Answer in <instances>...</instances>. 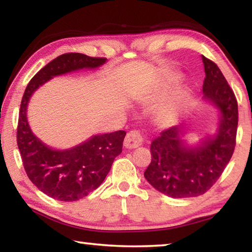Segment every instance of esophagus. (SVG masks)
Masks as SVG:
<instances>
[{
	"label": "esophagus",
	"mask_w": 252,
	"mask_h": 252,
	"mask_svg": "<svg viewBox=\"0 0 252 252\" xmlns=\"http://www.w3.org/2000/svg\"><path fill=\"white\" fill-rule=\"evenodd\" d=\"M142 144V138L139 132L130 131L125 139V147L126 149H135Z\"/></svg>",
	"instance_id": "esophagus-1"
}]
</instances>
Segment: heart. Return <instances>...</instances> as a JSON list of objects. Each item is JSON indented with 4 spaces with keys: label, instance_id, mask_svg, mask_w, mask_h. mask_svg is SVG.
Listing matches in <instances>:
<instances>
[{
    "label": "heart",
    "instance_id": "1",
    "mask_svg": "<svg viewBox=\"0 0 252 252\" xmlns=\"http://www.w3.org/2000/svg\"><path fill=\"white\" fill-rule=\"evenodd\" d=\"M187 96L188 94L186 90L182 89L178 92V94L174 96V99L170 103L162 105L156 113L157 126L163 127V129L172 126L177 122L181 110L185 108L187 103Z\"/></svg>",
    "mask_w": 252,
    "mask_h": 252
}]
</instances>
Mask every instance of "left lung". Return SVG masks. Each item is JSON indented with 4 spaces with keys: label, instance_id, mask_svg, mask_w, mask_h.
<instances>
[{
    "label": "left lung",
    "instance_id": "8db88e82",
    "mask_svg": "<svg viewBox=\"0 0 252 252\" xmlns=\"http://www.w3.org/2000/svg\"><path fill=\"white\" fill-rule=\"evenodd\" d=\"M204 65L203 101L218 114L212 134L199 141L187 140L189 125L161 132L151 143L152 160L144 178L159 192L174 199L198 197L210 189L229 163L236 146L238 104L222 72L202 55Z\"/></svg>",
    "mask_w": 252,
    "mask_h": 252
}]
</instances>
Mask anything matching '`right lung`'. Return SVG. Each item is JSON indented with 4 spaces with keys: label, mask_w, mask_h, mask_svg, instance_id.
I'll list each match as a JSON object with an SVG mask.
<instances>
[{
    "label": "right lung",
    "mask_w": 252,
    "mask_h": 252,
    "mask_svg": "<svg viewBox=\"0 0 252 252\" xmlns=\"http://www.w3.org/2000/svg\"><path fill=\"white\" fill-rule=\"evenodd\" d=\"M108 60L82 53L60 55L30 81L21 102L18 147L28 177L42 192L59 201H76L94 191L122 152L125 131L94 134L69 149H54L33 133L28 106L33 93L55 76L80 70H95Z\"/></svg>",
    "instance_id": "1"
}]
</instances>
